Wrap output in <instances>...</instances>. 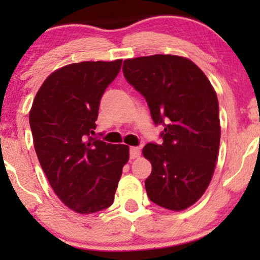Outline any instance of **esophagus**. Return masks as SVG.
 <instances>
[{
	"label": "esophagus",
	"mask_w": 260,
	"mask_h": 260,
	"mask_svg": "<svg viewBox=\"0 0 260 260\" xmlns=\"http://www.w3.org/2000/svg\"><path fill=\"white\" fill-rule=\"evenodd\" d=\"M141 154V149L137 147H131L130 148V158H137Z\"/></svg>",
	"instance_id": "1"
}]
</instances>
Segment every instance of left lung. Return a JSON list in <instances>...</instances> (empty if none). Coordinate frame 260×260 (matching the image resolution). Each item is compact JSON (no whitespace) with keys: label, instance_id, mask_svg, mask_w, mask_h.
I'll use <instances>...</instances> for the list:
<instances>
[{"label":"left lung","instance_id":"8db88e82","mask_svg":"<svg viewBox=\"0 0 260 260\" xmlns=\"http://www.w3.org/2000/svg\"><path fill=\"white\" fill-rule=\"evenodd\" d=\"M127 83L145 98L162 144L143 155L152 170L145 189L154 204L183 211L202 197L219 155V103L205 73L189 59L156 54L123 63Z\"/></svg>","mask_w":260,"mask_h":260}]
</instances>
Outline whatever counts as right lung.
<instances>
[{"label":"right lung","instance_id":"right-lung-1","mask_svg":"<svg viewBox=\"0 0 260 260\" xmlns=\"http://www.w3.org/2000/svg\"><path fill=\"white\" fill-rule=\"evenodd\" d=\"M122 60L84 61L53 72L38 91L29 124L39 162L67 207L91 214L110 207L129 147L93 138L99 104Z\"/></svg>","mask_w":260,"mask_h":260}]
</instances>
